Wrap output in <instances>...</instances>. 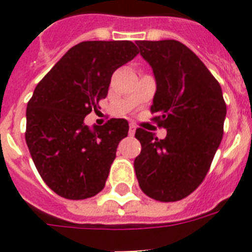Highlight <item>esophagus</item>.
<instances>
[{
  "label": "esophagus",
  "mask_w": 252,
  "mask_h": 252,
  "mask_svg": "<svg viewBox=\"0 0 252 252\" xmlns=\"http://www.w3.org/2000/svg\"><path fill=\"white\" fill-rule=\"evenodd\" d=\"M128 133H129V136H133L136 133V126L134 124H129V132Z\"/></svg>",
  "instance_id": "1"
}]
</instances>
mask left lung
<instances>
[{"mask_svg":"<svg viewBox=\"0 0 252 252\" xmlns=\"http://www.w3.org/2000/svg\"><path fill=\"white\" fill-rule=\"evenodd\" d=\"M136 43L156 77L153 120L167 134L158 140L152 132L136 129L141 153L134 171L145 195L163 203L178 201L207 175L222 140L226 104L217 80L180 41Z\"/></svg>","mask_w":252,"mask_h":252,"instance_id":"obj_1","label":"left lung"}]
</instances>
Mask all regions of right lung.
I'll return each mask as SVG.
<instances>
[{
	"label": "right lung",
	"mask_w": 252,
	"mask_h": 252,
	"mask_svg": "<svg viewBox=\"0 0 252 252\" xmlns=\"http://www.w3.org/2000/svg\"><path fill=\"white\" fill-rule=\"evenodd\" d=\"M137 55L129 40L82 41L35 87L26 110V142L41 179L61 197L89 199L104 188L129 126L111 119L91 129L84 120L107 96L115 70Z\"/></svg>",
	"instance_id": "obj_1"
}]
</instances>
